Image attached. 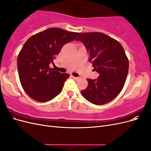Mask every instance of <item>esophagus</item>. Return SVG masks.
<instances>
[{
	"mask_svg": "<svg viewBox=\"0 0 151 151\" xmlns=\"http://www.w3.org/2000/svg\"><path fill=\"white\" fill-rule=\"evenodd\" d=\"M72 77L74 79H75V80H78L79 79V77H74V76H72Z\"/></svg>",
	"mask_w": 151,
	"mask_h": 151,
	"instance_id": "esophagus-1",
	"label": "esophagus"
}]
</instances>
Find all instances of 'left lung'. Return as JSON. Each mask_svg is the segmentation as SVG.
I'll list each match as a JSON object with an SVG mask.
<instances>
[{
    "label": "left lung",
    "instance_id": "1",
    "mask_svg": "<svg viewBox=\"0 0 151 151\" xmlns=\"http://www.w3.org/2000/svg\"><path fill=\"white\" fill-rule=\"evenodd\" d=\"M76 40L85 45L89 61L99 74L97 80L87 79L88 86L81 91L82 96L96 105L113 101L122 91L129 72V59L122 45L99 32L81 33Z\"/></svg>",
    "mask_w": 151,
    "mask_h": 151
}]
</instances>
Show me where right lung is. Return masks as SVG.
<instances>
[{
  "label": "right lung",
  "instance_id": "add662e5",
  "mask_svg": "<svg viewBox=\"0 0 151 151\" xmlns=\"http://www.w3.org/2000/svg\"><path fill=\"white\" fill-rule=\"evenodd\" d=\"M80 33L51 28L39 32L26 41L17 57L21 84L25 93L36 101L45 103L61 93L69 74L50 68L63 46Z\"/></svg>",
  "mask_w": 151,
  "mask_h": 151
}]
</instances>
